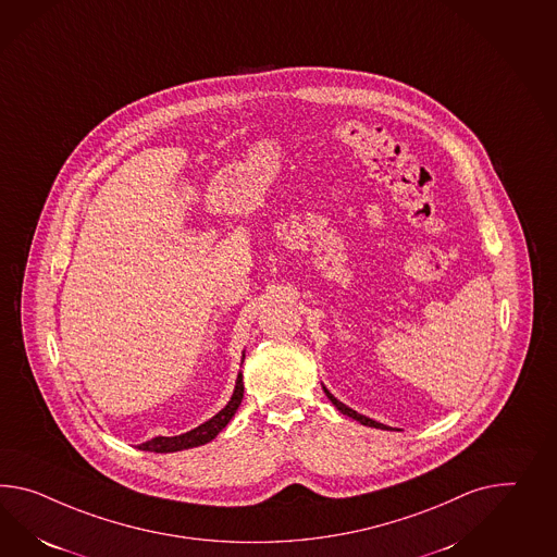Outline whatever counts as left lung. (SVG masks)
Returning <instances> with one entry per match:
<instances>
[{"label":"left lung","instance_id":"left-lung-1","mask_svg":"<svg viewBox=\"0 0 557 557\" xmlns=\"http://www.w3.org/2000/svg\"><path fill=\"white\" fill-rule=\"evenodd\" d=\"M323 392L327 394V398L331 399V404H333V406H335L339 412L345 413V416H349V418H354V420H357L359 424H363V426H371V429L392 430L387 429V426H384V424H380V422H375V420H371V418H368V416H361V413H357L356 410L347 408L345 404H342L339 399L335 398V396L329 392L325 385H323Z\"/></svg>","mask_w":557,"mask_h":557}]
</instances>
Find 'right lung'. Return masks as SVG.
Wrapping results in <instances>:
<instances>
[{
	"label": "right lung",
	"instance_id": "1",
	"mask_svg": "<svg viewBox=\"0 0 557 557\" xmlns=\"http://www.w3.org/2000/svg\"><path fill=\"white\" fill-rule=\"evenodd\" d=\"M243 396V373H238V380H236V387H234L232 398H230L228 404L220 412L215 413L214 418H210L208 422H203L198 429L189 430V432L180 434V436H156V438H151L147 443L139 444V450L177 453V450H186V448H194V446H201V444L214 441L215 436L226 429V424L232 420V416L238 410Z\"/></svg>",
	"mask_w": 557,
	"mask_h": 557
}]
</instances>
